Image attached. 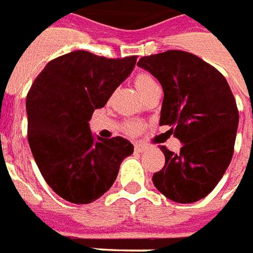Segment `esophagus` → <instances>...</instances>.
I'll list each match as a JSON object with an SVG mask.
<instances>
[{
    "label": "esophagus",
    "mask_w": 253,
    "mask_h": 253,
    "mask_svg": "<svg viewBox=\"0 0 253 253\" xmlns=\"http://www.w3.org/2000/svg\"><path fill=\"white\" fill-rule=\"evenodd\" d=\"M147 149V145L142 142H134V151L136 152H144Z\"/></svg>",
    "instance_id": "esophagus-1"
}]
</instances>
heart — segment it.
<instances>
[{
  "label": "heart",
  "mask_w": 253,
  "mask_h": 253,
  "mask_svg": "<svg viewBox=\"0 0 253 253\" xmlns=\"http://www.w3.org/2000/svg\"><path fill=\"white\" fill-rule=\"evenodd\" d=\"M134 85H136V88L141 94L147 92L148 89L152 88V86H155L157 85V81H156L151 75H148V73H140V75L136 76V79H134ZM140 129H141V124L138 123V121H128L126 124H125V130L128 132L129 134H136L140 132Z\"/></svg>",
  "instance_id": "b5f03b06"
}]
</instances>
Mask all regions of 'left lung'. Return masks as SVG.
I'll use <instances>...</instances> for the list:
<instances>
[{"label": "left lung", "mask_w": 253, "mask_h": 253, "mask_svg": "<svg viewBox=\"0 0 253 253\" xmlns=\"http://www.w3.org/2000/svg\"><path fill=\"white\" fill-rule=\"evenodd\" d=\"M137 65L160 81V125H169L168 132L183 142L178 153L160 148L165 165L152 181L176 203L204 199L232 160L239 124L232 90L214 66L184 50L141 57Z\"/></svg>", "instance_id": "obj_1"}]
</instances>
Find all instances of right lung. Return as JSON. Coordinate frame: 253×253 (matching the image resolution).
Instances as JSON below:
<instances>
[{"label": "right lung", "instance_id": "add662e5", "mask_svg": "<svg viewBox=\"0 0 253 253\" xmlns=\"http://www.w3.org/2000/svg\"><path fill=\"white\" fill-rule=\"evenodd\" d=\"M136 56L75 50L49 61L26 96L28 141L43 180L64 200L89 204L113 185L133 153L125 138L94 137L88 121L133 70Z\"/></svg>", "mask_w": 253, "mask_h": 253}]
</instances>
